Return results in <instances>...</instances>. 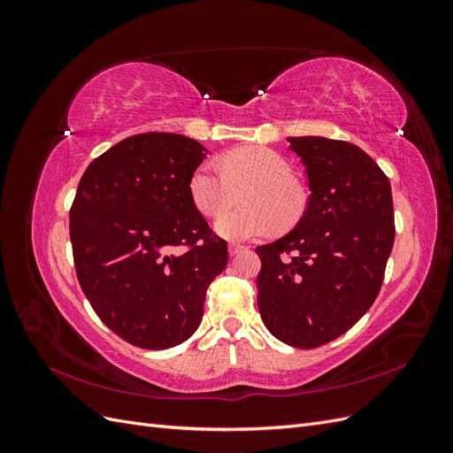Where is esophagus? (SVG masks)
Listing matches in <instances>:
<instances>
[{
  "mask_svg": "<svg viewBox=\"0 0 453 453\" xmlns=\"http://www.w3.org/2000/svg\"><path fill=\"white\" fill-rule=\"evenodd\" d=\"M248 248H245V245H240V243H230L228 245V253L234 257V255H238V253H242V251H245Z\"/></svg>",
  "mask_w": 453,
  "mask_h": 453,
  "instance_id": "34e87169",
  "label": "esophagus"
}]
</instances>
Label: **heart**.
<instances>
[{
    "instance_id": "b5f03b06",
    "label": "heart",
    "mask_w": 453,
    "mask_h": 453,
    "mask_svg": "<svg viewBox=\"0 0 453 453\" xmlns=\"http://www.w3.org/2000/svg\"><path fill=\"white\" fill-rule=\"evenodd\" d=\"M293 170L280 153L268 147H242L219 158V168L202 162L188 177V198L203 217H217L235 201L242 209L217 219L215 232L226 240H253L278 226L295 225L304 213V195L293 180Z\"/></svg>"
}]
</instances>
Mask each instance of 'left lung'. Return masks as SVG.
<instances>
[{
	"instance_id": "8db88e82",
	"label": "left lung",
	"mask_w": 453,
	"mask_h": 453,
	"mask_svg": "<svg viewBox=\"0 0 453 453\" xmlns=\"http://www.w3.org/2000/svg\"><path fill=\"white\" fill-rule=\"evenodd\" d=\"M306 166L310 198L283 238L260 245L257 304L293 348L328 344L372 306L395 242L388 175L357 145L287 138Z\"/></svg>"
}]
</instances>
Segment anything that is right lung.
I'll use <instances>...</instances> for the list:
<instances>
[{"instance_id":"1","label":"right lung","mask_w":453,"mask_h":453,"mask_svg":"<svg viewBox=\"0 0 453 453\" xmlns=\"http://www.w3.org/2000/svg\"><path fill=\"white\" fill-rule=\"evenodd\" d=\"M205 153L181 134L130 135L79 181L70 210L77 280L98 318L132 346L166 349L193 336L205 291L228 263L226 242L188 198Z\"/></svg>"}]
</instances>
